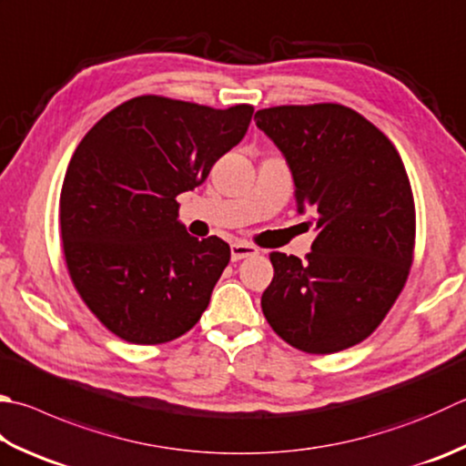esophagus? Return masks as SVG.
Listing matches in <instances>:
<instances>
[{"label": "esophagus", "mask_w": 466, "mask_h": 466, "mask_svg": "<svg viewBox=\"0 0 466 466\" xmlns=\"http://www.w3.org/2000/svg\"><path fill=\"white\" fill-rule=\"evenodd\" d=\"M251 256H258V248H253V245L243 243V241H237L231 245V259L233 261H239V259L251 258Z\"/></svg>", "instance_id": "esophagus-1"}]
</instances>
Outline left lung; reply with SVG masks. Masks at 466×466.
Here are the masks:
<instances>
[{"mask_svg":"<svg viewBox=\"0 0 466 466\" xmlns=\"http://www.w3.org/2000/svg\"><path fill=\"white\" fill-rule=\"evenodd\" d=\"M256 126L282 152L298 213H309L316 231L304 261L271 253L261 310L306 353L353 347L380 327L410 274L416 213L401 157L373 124L337 103L261 109Z\"/></svg>","mask_w":466,"mask_h":466,"instance_id":"8db88e82","label":"left lung"}]
</instances>
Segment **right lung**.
Returning a JSON list of instances; mask_svg holds the SVG:
<instances>
[{"mask_svg": "<svg viewBox=\"0 0 466 466\" xmlns=\"http://www.w3.org/2000/svg\"><path fill=\"white\" fill-rule=\"evenodd\" d=\"M251 116V105L213 109L144 95L78 144L60 190V233L76 292L113 335L168 342L207 310L231 249L188 235L177 197L207 180Z\"/></svg>", "mask_w": 466, "mask_h": 466, "instance_id": "right-lung-1", "label": "right lung"}]
</instances>
